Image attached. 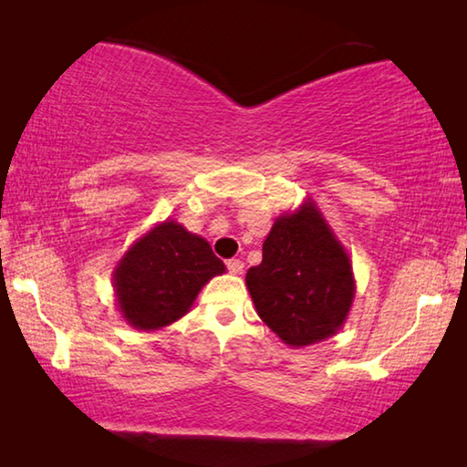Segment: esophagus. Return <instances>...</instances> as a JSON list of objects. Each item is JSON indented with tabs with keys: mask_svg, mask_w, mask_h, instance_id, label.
<instances>
[{
	"mask_svg": "<svg viewBox=\"0 0 467 467\" xmlns=\"http://www.w3.org/2000/svg\"><path fill=\"white\" fill-rule=\"evenodd\" d=\"M226 267H228V272H231V274H243L244 264L241 262V259H228Z\"/></svg>",
	"mask_w": 467,
	"mask_h": 467,
	"instance_id": "1",
	"label": "esophagus"
}]
</instances>
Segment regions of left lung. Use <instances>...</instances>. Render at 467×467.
<instances>
[{
    "instance_id": "left-lung-1",
    "label": "left lung",
    "mask_w": 467,
    "mask_h": 467,
    "mask_svg": "<svg viewBox=\"0 0 467 467\" xmlns=\"http://www.w3.org/2000/svg\"><path fill=\"white\" fill-rule=\"evenodd\" d=\"M244 282L259 317L295 348L334 336L357 290L350 257L313 202L275 218L262 264L249 267Z\"/></svg>"
}]
</instances>
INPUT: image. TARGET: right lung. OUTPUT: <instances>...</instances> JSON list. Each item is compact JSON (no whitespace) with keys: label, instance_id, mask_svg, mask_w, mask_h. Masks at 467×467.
I'll return each instance as SVG.
<instances>
[{"label":"right lung","instance_id":"add662e5","mask_svg":"<svg viewBox=\"0 0 467 467\" xmlns=\"http://www.w3.org/2000/svg\"><path fill=\"white\" fill-rule=\"evenodd\" d=\"M224 270L208 241L164 220L133 243L115 267L117 306L136 329H161L183 317L205 282Z\"/></svg>","mask_w":467,"mask_h":467}]
</instances>
